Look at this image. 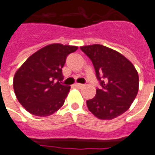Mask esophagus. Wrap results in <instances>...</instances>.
I'll return each mask as SVG.
<instances>
[{
    "instance_id": "1",
    "label": "esophagus",
    "mask_w": 155,
    "mask_h": 155,
    "mask_svg": "<svg viewBox=\"0 0 155 155\" xmlns=\"http://www.w3.org/2000/svg\"><path fill=\"white\" fill-rule=\"evenodd\" d=\"M75 87H77V88H82L83 86H84V84H75V85H74Z\"/></svg>"
}]
</instances>
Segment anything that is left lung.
Returning <instances> with one entry per match:
<instances>
[{
	"instance_id": "8db88e82",
	"label": "left lung",
	"mask_w": 155,
	"mask_h": 155,
	"mask_svg": "<svg viewBox=\"0 0 155 155\" xmlns=\"http://www.w3.org/2000/svg\"><path fill=\"white\" fill-rule=\"evenodd\" d=\"M92 61L100 84L96 95L87 100L92 114L112 120L127 111L135 100L139 78L133 63L120 53L101 45L80 47Z\"/></svg>"
}]
</instances>
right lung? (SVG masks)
<instances>
[{
  "label": "right lung",
  "mask_w": 155,
  "mask_h": 155,
  "mask_svg": "<svg viewBox=\"0 0 155 155\" xmlns=\"http://www.w3.org/2000/svg\"><path fill=\"white\" fill-rule=\"evenodd\" d=\"M77 46L52 44L29 56L16 71L13 88L19 103L37 116H48L63 105L70 86L61 84L67 55Z\"/></svg>",
  "instance_id": "1"
}]
</instances>
